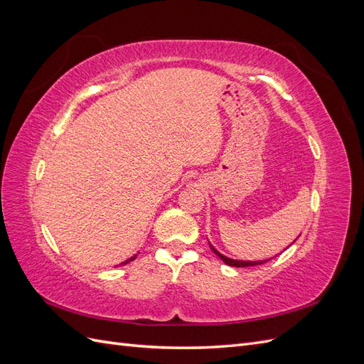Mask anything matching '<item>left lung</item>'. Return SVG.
<instances>
[{
  "mask_svg": "<svg viewBox=\"0 0 364 364\" xmlns=\"http://www.w3.org/2000/svg\"><path fill=\"white\" fill-rule=\"evenodd\" d=\"M211 246V245H209ZM211 249L214 250V253L215 255L222 259L225 264H228V266H232V267H252V266H259V264H264V262H267V261H270V259H264V261H238V259H232V258H228V257H225V255H222V253L220 252H217L213 246H211Z\"/></svg>",
  "mask_w": 364,
  "mask_h": 364,
  "instance_id": "8db88e82",
  "label": "left lung"
}]
</instances>
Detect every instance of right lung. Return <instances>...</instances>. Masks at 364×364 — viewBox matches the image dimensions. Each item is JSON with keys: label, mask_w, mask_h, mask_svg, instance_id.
<instances>
[{"label": "right lung", "mask_w": 364, "mask_h": 364, "mask_svg": "<svg viewBox=\"0 0 364 364\" xmlns=\"http://www.w3.org/2000/svg\"><path fill=\"white\" fill-rule=\"evenodd\" d=\"M135 258H136V255H135V257H132V258H129V259H127V261H124L123 264H127V262H130V261H134Z\"/></svg>", "instance_id": "1"}]
</instances>
